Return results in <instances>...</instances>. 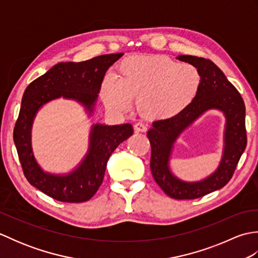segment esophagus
I'll use <instances>...</instances> for the list:
<instances>
[{"mask_svg": "<svg viewBox=\"0 0 258 258\" xmlns=\"http://www.w3.org/2000/svg\"><path fill=\"white\" fill-rule=\"evenodd\" d=\"M134 130H135V132H146L147 126L144 123L139 122L134 125Z\"/></svg>", "mask_w": 258, "mask_h": 258, "instance_id": "34e87169", "label": "esophagus"}]
</instances>
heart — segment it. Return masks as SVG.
I'll return each mask as SVG.
<instances>
[{"label": "heart", "instance_id": "1", "mask_svg": "<svg viewBox=\"0 0 258 258\" xmlns=\"http://www.w3.org/2000/svg\"><path fill=\"white\" fill-rule=\"evenodd\" d=\"M202 76L194 65L165 56H134L124 59L117 80L107 78L101 97L115 112H126L133 98L150 119L172 118L187 108L199 93Z\"/></svg>", "mask_w": 258, "mask_h": 258}]
</instances>
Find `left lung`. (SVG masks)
Masks as SVG:
<instances>
[{"label": "left lung", "instance_id": "8db88e82", "mask_svg": "<svg viewBox=\"0 0 258 258\" xmlns=\"http://www.w3.org/2000/svg\"><path fill=\"white\" fill-rule=\"evenodd\" d=\"M176 58L199 70L202 76L201 86L195 100L185 111L172 118L153 123L147 132L152 149L150 167L155 182L166 195L175 200H194L224 187L232 178L247 144L245 104L225 74L210 59L191 55H179ZM210 109L223 111L227 119L221 163L217 171L206 179L185 182L169 169L173 143L189 124Z\"/></svg>", "mask_w": 258, "mask_h": 258}]
</instances>
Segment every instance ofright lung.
<instances>
[{
  "label": "right lung",
  "mask_w": 258,
  "mask_h": 258,
  "mask_svg": "<svg viewBox=\"0 0 258 258\" xmlns=\"http://www.w3.org/2000/svg\"><path fill=\"white\" fill-rule=\"evenodd\" d=\"M122 55L105 54L80 63H58L26 87L13 132L14 143L26 179L54 200L82 203L92 199L103 182L109 156L133 134V127L131 124L93 125L89 151L80 165L57 175L43 171L33 155L31 131L35 115L44 104L59 97L79 102L91 115L104 75Z\"/></svg>",
  "instance_id": "obj_1"
}]
</instances>
